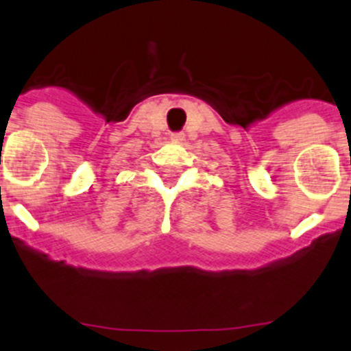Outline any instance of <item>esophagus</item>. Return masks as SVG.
<instances>
[{
	"label": "esophagus",
	"instance_id": "obj_1",
	"mask_svg": "<svg viewBox=\"0 0 351 351\" xmlns=\"http://www.w3.org/2000/svg\"><path fill=\"white\" fill-rule=\"evenodd\" d=\"M172 138H174V140H182V138H184V134H182V133L172 134Z\"/></svg>",
	"mask_w": 351,
	"mask_h": 351
}]
</instances>
